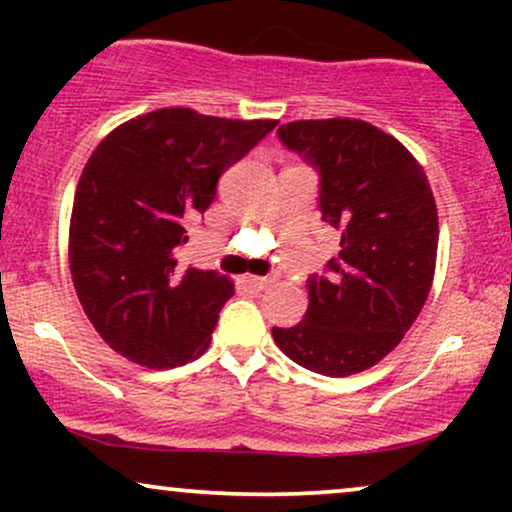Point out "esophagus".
<instances>
[{
    "mask_svg": "<svg viewBox=\"0 0 512 512\" xmlns=\"http://www.w3.org/2000/svg\"><path fill=\"white\" fill-rule=\"evenodd\" d=\"M245 286H250L252 291H262V289H267L269 286V276H245Z\"/></svg>",
    "mask_w": 512,
    "mask_h": 512,
    "instance_id": "esophagus-1",
    "label": "esophagus"
}]
</instances>
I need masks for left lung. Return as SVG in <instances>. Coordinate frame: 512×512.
Masks as SVG:
<instances>
[{
	"mask_svg": "<svg viewBox=\"0 0 512 512\" xmlns=\"http://www.w3.org/2000/svg\"><path fill=\"white\" fill-rule=\"evenodd\" d=\"M276 137L315 168L320 219L342 233L325 274H310L308 310L272 327L298 366L344 378L390 354L431 291L438 211L424 168L390 134L363 120H301Z\"/></svg>",
	"mask_w": 512,
	"mask_h": 512,
	"instance_id": "left-lung-1",
	"label": "left lung"
}]
</instances>
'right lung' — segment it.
Returning a JSON list of instances; mask_svg holds the SVG:
<instances>
[{
    "label": "right lung",
    "mask_w": 512,
    "mask_h": 512,
    "mask_svg": "<svg viewBox=\"0 0 512 512\" xmlns=\"http://www.w3.org/2000/svg\"><path fill=\"white\" fill-rule=\"evenodd\" d=\"M276 127L166 108L120 125L88 158L74 195L69 267L81 308L110 349L146 368L202 356L228 276L180 262L185 223Z\"/></svg>",
    "instance_id": "add662e5"
}]
</instances>
